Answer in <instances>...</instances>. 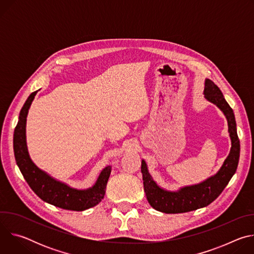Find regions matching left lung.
Returning <instances> with one entry per match:
<instances>
[{"instance_id": "left-lung-1", "label": "left lung", "mask_w": 254, "mask_h": 254, "mask_svg": "<svg viewBox=\"0 0 254 254\" xmlns=\"http://www.w3.org/2000/svg\"><path fill=\"white\" fill-rule=\"evenodd\" d=\"M204 94L209 101L220 108L227 119L228 131L231 137L230 154L215 176L204 181L201 184L182 188L178 192H169L161 189L154 182L148 171L146 162L142 160L140 171L147 199L154 209L163 213H185L208 206L222 193L236 172L240 155V141L236 131L233 110L225 100L219 87L210 79L205 81Z\"/></svg>"}]
</instances>
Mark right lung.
Here are the masks:
<instances>
[{"instance_id":"1","label":"right lung","mask_w":254,"mask_h":254,"mask_svg":"<svg viewBox=\"0 0 254 254\" xmlns=\"http://www.w3.org/2000/svg\"><path fill=\"white\" fill-rule=\"evenodd\" d=\"M36 93L37 91L32 92L24 103L14 130L15 159L24 179L36 195L56 207L72 211H83L97 205L104 197L107 181L112 172L111 166L102 170L92 188L76 190L54 180L31 161L26 146V118Z\"/></svg>"}]
</instances>
